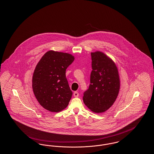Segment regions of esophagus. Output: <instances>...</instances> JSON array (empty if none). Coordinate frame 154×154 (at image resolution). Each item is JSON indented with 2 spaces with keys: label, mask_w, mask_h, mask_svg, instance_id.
Wrapping results in <instances>:
<instances>
[{
  "label": "esophagus",
  "mask_w": 154,
  "mask_h": 154,
  "mask_svg": "<svg viewBox=\"0 0 154 154\" xmlns=\"http://www.w3.org/2000/svg\"><path fill=\"white\" fill-rule=\"evenodd\" d=\"M73 95H74V97L77 98V97L79 96V92H78L75 91V92H74V94H73Z\"/></svg>",
  "instance_id": "34e87169"
}]
</instances>
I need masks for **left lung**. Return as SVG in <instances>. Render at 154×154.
I'll return each instance as SVG.
<instances>
[{
    "label": "left lung",
    "instance_id": "8db88e82",
    "mask_svg": "<svg viewBox=\"0 0 154 154\" xmlns=\"http://www.w3.org/2000/svg\"><path fill=\"white\" fill-rule=\"evenodd\" d=\"M90 85L84 92L83 101L93 112L100 113L110 108L118 97L120 79L116 64L100 51L91 54Z\"/></svg>",
    "mask_w": 154,
    "mask_h": 154
}]
</instances>
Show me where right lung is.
I'll use <instances>...</instances> for the list:
<instances>
[{"instance_id":"right-lung-1","label":"right lung","mask_w":154,"mask_h":154,"mask_svg":"<svg viewBox=\"0 0 154 154\" xmlns=\"http://www.w3.org/2000/svg\"><path fill=\"white\" fill-rule=\"evenodd\" d=\"M74 60L71 54L49 51L37 64L32 86L36 100L44 108L58 112L69 105L72 92L66 77V70Z\"/></svg>"}]
</instances>
